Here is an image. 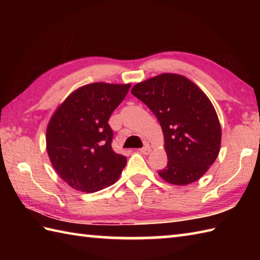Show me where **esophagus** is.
I'll use <instances>...</instances> for the list:
<instances>
[{"label": "esophagus", "instance_id": "34e87169", "mask_svg": "<svg viewBox=\"0 0 260 260\" xmlns=\"http://www.w3.org/2000/svg\"><path fill=\"white\" fill-rule=\"evenodd\" d=\"M140 152H141V153H143V154H145V155H148V154L151 153V147L148 146V145H145L144 147L140 148Z\"/></svg>", "mask_w": 260, "mask_h": 260}]
</instances>
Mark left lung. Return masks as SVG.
Here are the masks:
<instances>
[{
  "instance_id": "obj_1",
  "label": "left lung",
  "mask_w": 260,
  "mask_h": 260,
  "mask_svg": "<svg viewBox=\"0 0 260 260\" xmlns=\"http://www.w3.org/2000/svg\"><path fill=\"white\" fill-rule=\"evenodd\" d=\"M161 124L167 167L158 175L171 184L186 185L207 172L217 158L221 127L211 102L185 77L162 74L133 87Z\"/></svg>"
}]
</instances>
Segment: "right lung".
<instances>
[{
  "instance_id": "add662e5",
  "label": "right lung",
  "mask_w": 260,
  "mask_h": 260,
  "mask_svg": "<svg viewBox=\"0 0 260 260\" xmlns=\"http://www.w3.org/2000/svg\"><path fill=\"white\" fill-rule=\"evenodd\" d=\"M131 85L95 82L74 91L53 114L47 151L53 169L75 190L92 193L114 184L126 157L113 151L110 115Z\"/></svg>"
}]
</instances>
